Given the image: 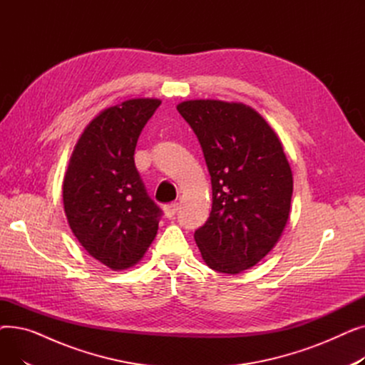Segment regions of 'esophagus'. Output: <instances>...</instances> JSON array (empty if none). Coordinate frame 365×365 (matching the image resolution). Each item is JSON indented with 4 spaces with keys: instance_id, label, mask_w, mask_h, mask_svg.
<instances>
[{
    "instance_id": "esophagus-1",
    "label": "esophagus",
    "mask_w": 365,
    "mask_h": 365,
    "mask_svg": "<svg viewBox=\"0 0 365 365\" xmlns=\"http://www.w3.org/2000/svg\"><path fill=\"white\" fill-rule=\"evenodd\" d=\"M178 210H179V204H178V202L167 204V205L164 207V213H165V216H167L168 219H173V217H175V215L178 213Z\"/></svg>"
}]
</instances>
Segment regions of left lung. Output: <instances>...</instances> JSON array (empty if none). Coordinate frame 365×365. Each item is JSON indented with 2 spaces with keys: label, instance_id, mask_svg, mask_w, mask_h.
<instances>
[{
  "label": "left lung",
  "instance_id": "obj_1",
  "mask_svg": "<svg viewBox=\"0 0 365 365\" xmlns=\"http://www.w3.org/2000/svg\"><path fill=\"white\" fill-rule=\"evenodd\" d=\"M178 110L197 134L213 205L194 238L208 267L240 274L278 242L290 216L293 175L262 115L242 103L187 101Z\"/></svg>",
  "mask_w": 365,
  "mask_h": 365
}]
</instances>
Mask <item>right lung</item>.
<instances>
[{
	"label": "right lung",
	"mask_w": 365,
	"mask_h": 365,
	"mask_svg": "<svg viewBox=\"0 0 365 365\" xmlns=\"http://www.w3.org/2000/svg\"><path fill=\"white\" fill-rule=\"evenodd\" d=\"M158 99H131L101 112L75 145L63 180V207L73 235L113 271L136 264L163 216L134 165V149Z\"/></svg>",
	"instance_id": "add662e5"
}]
</instances>
